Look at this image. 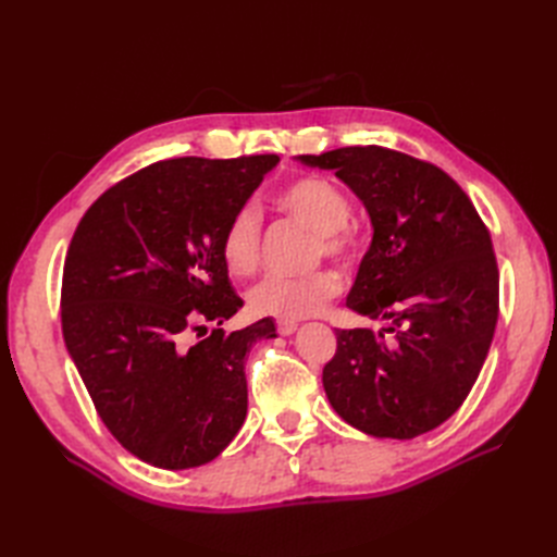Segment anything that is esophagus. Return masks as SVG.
<instances>
[{"label": "esophagus", "instance_id": "34e87169", "mask_svg": "<svg viewBox=\"0 0 557 557\" xmlns=\"http://www.w3.org/2000/svg\"><path fill=\"white\" fill-rule=\"evenodd\" d=\"M276 330H278V334L288 336V334H293V332L297 330V323H295V320H278V323H276Z\"/></svg>", "mask_w": 557, "mask_h": 557}]
</instances>
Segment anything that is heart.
Returning <instances> with one entry per match:
<instances>
[{"mask_svg":"<svg viewBox=\"0 0 557 557\" xmlns=\"http://www.w3.org/2000/svg\"><path fill=\"white\" fill-rule=\"evenodd\" d=\"M272 205L290 221L313 232L311 258H327L348 264L358 252V232L350 223L346 193L325 176H297L272 195ZM262 221L252 209H239L225 225L221 252L232 276H248L260 260ZM342 293V281L330 269H315L307 276H267L248 295L252 313L297 320L323 309Z\"/></svg>","mask_w":557,"mask_h":557,"instance_id":"obj_1","label":"heart"}]
</instances>
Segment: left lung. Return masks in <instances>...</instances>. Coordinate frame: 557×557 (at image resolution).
I'll list each match as a JSON object with an SVG mask.
<instances>
[{"label":"left lung","instance_id":"left-lung-1","mask_svg":"<svg viewBox=\"0 0 557 557\" xmlns=\"http://www.w3.org/2000/svg\"><path fill=\"white\" fill-rule=\"evenodd\" d=\"M299 160L339 176L374 225L346 307L385 327L334 332L327 399L352 428L413 440L460 409L491 348L499 315L491 232L432 162L383 146Z\"/></svg>","mask_w":557,"mask_h":557}]
</instances>
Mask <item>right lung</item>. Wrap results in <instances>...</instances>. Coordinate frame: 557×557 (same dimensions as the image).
Masks as SVG:
<instances>
[{
  "label": "right lung",
  "instance_id": "right-lung-1",
  "mask_svg": "<svg viewBox=\"0 0 557 557\" xmlns=\"http://www.w3.org/2000/svg\"><path fill=\"white\" fill-rule=\"evenodd\" d=\"M276 162H153L99 195L74 232L60 293L64 344L107 430L148 465L211 462L244 425L246 352L276 330L272 318L218 330L244 305L221 239ZM190 331L199 343L187 344Z\"/></svg>",
  "mask_w": 557,
  "mask_h": 557
}]
</instances>
